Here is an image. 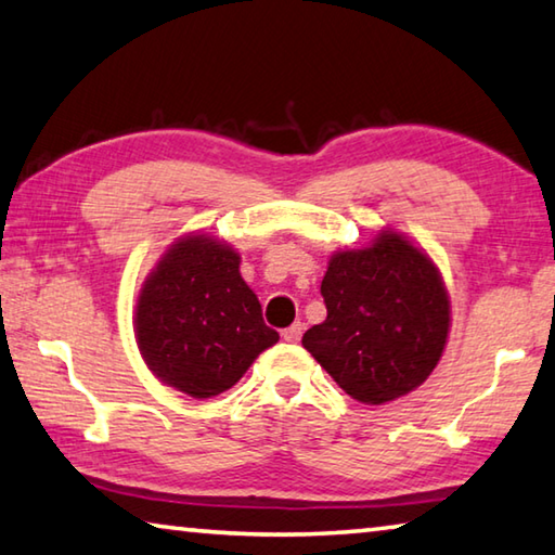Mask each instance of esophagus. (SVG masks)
<instances>
[{
    "label": "esophagus",
    "instance_id": "esophagus-1",
    "mask_svg": "<svg viewBox=\"0 0 555 555\" xmlns=\"http://www.w3.org/2000/svg\"><path fill=\"white\" fill-rule=\"evenodd\" d=\"M300 335H304V325L294 323V325L286 327V331H284V340H286V343H298Z\"/></svg>",
    "mask_w": 555,
    "mask_h": 555
}]
</instances>
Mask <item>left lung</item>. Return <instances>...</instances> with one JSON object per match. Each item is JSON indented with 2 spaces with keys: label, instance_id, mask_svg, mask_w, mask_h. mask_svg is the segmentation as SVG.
Instances as JSON below:
<instances>
[{
  "label": "left lung",
  "instance_id": "left-lung-1",
  "mask_svg": "<svg viewBox=\"0 0 555 555\" xmlns=\"http://www.w3.org/2000/svg\"><path fill=\"white\" fill-rule=\"evenodd\" d=\"M327 318L304 335V347L345 393L387 403L413 391L443 354L450 300L424 251L397 232L372 247L337 251L323 276Z\"/></svg>",
  "mask_w": 555,
  "mask_h": 555
}]
</instances>
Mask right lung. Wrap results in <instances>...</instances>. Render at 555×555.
<instances>
[{
  "label": "right lung",
  "mask_w": 555,
  "mask_h": 555,
  "mask_svg": "<svg viewBox=\"0 0 555 555\" xmlns=\"http://www.w3.org/2000/svg\"><path fill=\"white\" fill-rule=\"evenodd\" d=\"M279 340L240 276V255L205 234L178 240L146 279L137 304V343L168 387L210 399L242 379Z\"/></svg>",
  "instance_id": "1"
}]
</instances>
